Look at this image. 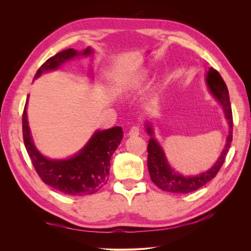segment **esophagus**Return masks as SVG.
Masks as SVG:
<instances>
[{"label": "esophagus", "instance_id": "obj_1", "mask_svg": "<svg viewBox=\"0 0 251 251\" xmlns=\"http://www.w3.org/2000/svg\"><path fill=\"white\" fill-rule=\"evenodd\" d=\"M139 135V126H133L130 131H128V136L131 137H134V136H138Z\"/></svg>", "mask_w": 251, "mask_h": 251}]
</instances>
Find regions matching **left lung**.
Wrapping results in <instances>:
<instances>
[{"label":"left lung","instance_id":"left-lung-1","mask_svg":"<svg viewBox=\"0 0 251 251\" xmlns=\"http://www.w3.org/2000/svg\"><path fill=\"white\" fill-rule=\"evenodd\" d=\"M207 85L211 91V93L215 95V97L222 104V107L225 112V116L228 120L229 125V134L228 137L226 139L225 148L222 151L221 156L218 159V161L215 163L210 170L207 172L202 173L199 176L194 177H184L180 174L175 173L171 166L166 161L165 156L161 147L159 146L158 142L154 139L151 138L148 144V169L151 181L162 191L170 192V193H176V194H187L192 193L194 191L202 187L209 182L211 179H214L217 174L219 173L220 169L225 161V158L228 150L230 147V143L232 141V127H233V120H232V111H231V104L229 100V94L228 90L225 85L223 78L219 72L215 69L210 68L207 72L206 76ZM148 133L151 136L153 131L151 127L148 126L147 127Z\"/></svg>","mask_w":251,"mask_h":251}]
</instances>
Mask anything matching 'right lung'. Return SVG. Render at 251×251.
Here are the masks:
<instances>
[{"instance_id": "obj_1", "label": "right lung", "mask_w": 251, "mask_h": 251, "mask_svg": "<svg viewBox=\"0 0 251 251\" xmlns=\"http://www.w3.org/2000/svg\"><path fill=\"white\" fill-rule=\"evenodd\" d=\"M92 50L83 52L67 49L48 58L36 71L34 78L43 72L54 70L66 60L77 55H89ZM25 104L23 112V139L34 169L44 183L65 195L86 196L94 194L107 183L110 173V159L123 139L120 126L97 131L87 146L68 160H51L44 157L34 147L27 121Z\"/></svg>"}]
</instances>
